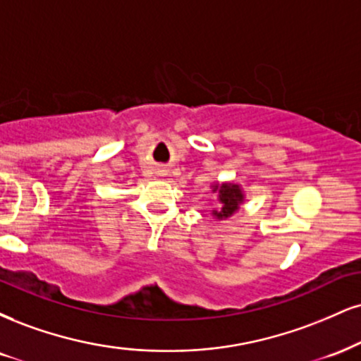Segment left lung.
<instances>
[{"label": "left lung", "mask_w": 361, "mask_h": 361, "mask_svg": "<svg viewBox=\"0 0 361 361\" xmlns=\"http://www.w3.org/2000/svg\"><path fill=\"white\" fill-rule=\"evenodd\" d=\"M214 192H219V200H220V208L222 210H214V215L216 219H227L233 214V212L238 210V205L244 202V193L240 192V186L232 185V183H224V185H215Z\"/></svg>", "instance_id": "left-lung-1"}]
</instances>
